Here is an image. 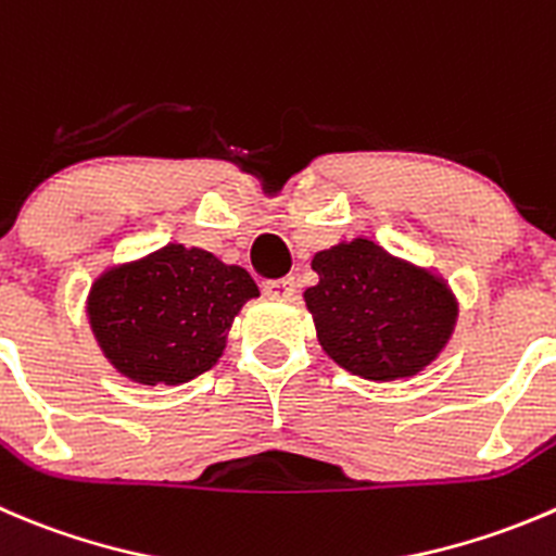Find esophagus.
<instances>
[{
    "label": "esophagus",
    "instance_id": "34e87169",
    "mask_svg": "<svg viewBox=\"0 0 556 556\" xmlns=\"http://www.w3.org/2000/svg\"><path fill=\"white\" fill-rule=\"evenodd\" d=\"M295 290V282L293 277H282V279H266L263 282V293L268 295V299H290Z\"/></svg>",
    "mask_w": 556,
    "mask_h": 556
}]
</instances>
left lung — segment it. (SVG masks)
Listing matches in <instances>:
<instances>
[{
	"instance_id": "obj_1",
	"label": "left lung",
	"mask_w": 556,
	"mask_h": 556,
	"mask_svg": "<svg viewBox=\"0 0 556 556\" xmlns=\"http://www.w3.org/2000/svg\"><path fill=\"white\" fill-rule=\"evenodd\" d=\"M320 282L304 293L323 350L364 380L413 377L438 358L459 315L454 290L432 268L369 239L317 252Z\"/></svg>"
}]
</instances>
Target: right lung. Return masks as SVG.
Here are the masks:
<instances>
[{"mask_svg":"<svg viewBox=\"0 0 556 556\" xmlns=\"http://www.w3.org/2000/svg\"><path fill=\"white\" fill-rule=\"evenodd\" d=\"M257 285L206 250L165 244L91 285V331L105 358L143 386H179L217 364L225 337Z\"/></svg>","mask_w":556,"mask_h":556,"instance_id":"obj_1","label":"right lung"}]
</instances>
